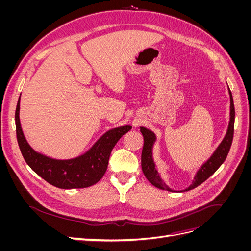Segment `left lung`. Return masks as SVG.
I'll use <instances>...</instances> for the list:
<instances>
[{"instance_id":"8db88e82","label":"left lung","mask_w":251,"mask_h":251,"mask_svg":"<svg viewBox=\"0 0 251 251\" xmlns=\"http://www.w3.org/2000/svg\"><path fill=\"white\" fill-rule=\"evenodd\" d=\"M228 91H229V96H230V117H229L228 128H227L225 137L222 140V142L219 144V147L216 149L214 154L210 156V158L206 162L201 165V168L198 170V172L196 173L193 183L181 192L191 191V189L203 183L205 180H207L211 175L214 174L220 166H221V164L225 161L227 155H228V151L230 150L231 143H232L233 126H234L233 100H232V95L229 88H228ZM140 132L143 136V140H144L142 154H141V168H142L144 176H146V178L150 181V183H151L154 186L160 189H164V191L175 192L165 184V182L161 179L160 175H159L157 169L155 168L156 165L153 159V148H154V143L156 142L155 133L143 126H140Z\"/></svg>"}]
</instances>
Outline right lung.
Returning <instances> with one entry per match:
<instances>
[{
	"instance_id": "1",
	"label": "right lung",
	"mask_w": 251,
	"mask_h": 251,
	"mask_svg": "<svg viewBox=\"0 0 251 251\" xmlns=\"http://www.w3.org/2000/svg\"><path fill=\"white\" fill-rule=\"evenodd\" d=\"M17 138L26 163L53 186L64 189L83 188L100 181L108 168L113 148L132 126L126 125L105 132L89 151L76 158L58 160L37 153L27 142L20 121V98L16 110Z\"/></svg>"
}]
</instances>
